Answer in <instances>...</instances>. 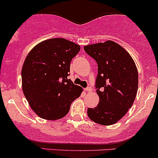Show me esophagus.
<instances>
[{
    "mask_svg": "<svg viewBox=\"0 0 158 158\" xmlns=\"http://www.w3.org/2000/svg\"><path fill=\"white\" fill-rule=\"evenodd\" d=\"M84 90L85 91V92H91V91L92 90V89L91 88V87H86V88H85L84 89Z\"/></svg>",
    "mask_w": 158,
    "mask_h": 158,
    "instance_id": "1",
    "label": "esophagus"
}]
</instances>
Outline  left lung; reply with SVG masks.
<instances>
[{"label":"left lung","mask_w":158,"mask_h":158,"mask_svg":"<svg viewBox=\"0 0 158 158\" xmlns=\"http://www.w3.org/2000/svg\"><path fill=\"white\" fill-rule=\"evenodd\" d=\"M84 50L98 64L95 87L99 102L88 109V116L95 123L113 125L133 105L138 92V69L128 52L113 41L85 46Z\"/></svg>","instance_id":"left-lung-1"}]
</instances>
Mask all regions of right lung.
<instances>
[{"label":"right lung","mask_w":158,"mask_h":158,"mask_svg":"<svg viewBox=\"0 0 158 158\" xmlns=\"http://www.w3.org/2000/svg\"><path fill=\"white\" fill-rule=\"evenodd\" d=\"M80 50L63 38L43 41L26 57L21 71L22 88L31 109L40 118L57 120L64 117L82 89L73 84L70 63Z\"/></svg>","instance_id":"right-lung-1"}]
</instances>
